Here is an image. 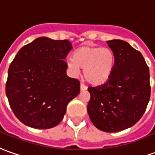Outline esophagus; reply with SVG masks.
<instances>
[{
  "label": "esophagus",
  "instance_id": "1",
  "mask_svg": "<svg viewBox=\"0 0 155 155\" xmlns=\"http://www.w3.org/2000/svg\"><path fill=\"white\" fill-rule=\"evenodd\" d=\"M86 89H87V86L86 85H84L83 83L81 84V91H86Z\"/></svg>",
  "mask_w": 155,
  "mask_h": 155
}]
</instances>
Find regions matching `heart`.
Returning a JSON list of instances; mask_svg holds the SVG:
<instances>
[{
    "instance_id": "1",
    "label": "heart",
    "mask_w": 155,
    "mask_h": 155,
    "mask_svg": "<svg viewBox=\"0 0 155 155\" xmlns=\"http://www.w3.org/2000/svg\"><path fill=\"white\" fill-rule=\"evenodd\" d=\"M115 64L114 51L108 47L84 46L74 52L73 58L67 59V65L74 74L79 68L84 69V77L93 86L108 81Z\"/></svg>"
}]
</instances>
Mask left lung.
Returning a JSON list of instances; mask_svg holds the SVG:
<instances>
[{
	"instance_id": "1",
	"label": "left lung",
	"mask_w": 155,
	"mask_h": 155,
	"mask_svg": "<svg viewBox=\"0 0 155 155\" xmlns=\"http://www.w3.org/2000/svg\"><path fill=\"white\" fill-rule=\"evenodd\" d=\"M115 57L111 76L104 85L88 87L87 112L93 125L106 132L134 126L150 98L149 69L141 52L121 40L107 41Z\"/></svg>"
}]
</instances>
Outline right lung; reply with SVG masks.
<instances>
[{"instance_id":"add662e5","label":"right lung","mask_w":155,"mask_h":155,"mask_svg":"<svg viewBox=\"0 0 155 155\" xmlns=\"http://www.w3.org/2000/svg\"><path fill=\"white\" fill-rule=\"evenodd\" d=\"M72 44L40 37L20 49L9 66L6 94L15 116L35 129L58 125L80 93V81L66 74Z\"/></svg>"}]
</instances>
